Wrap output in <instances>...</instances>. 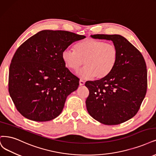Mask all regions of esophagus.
Listing matches in <instances>:
<instances>
[{"mask_svg":"<svg viewBox=\"0 0 156 156\" xmlns=\"http://www.w3.org/2000/svg\"><path fill=\"white\" fill-rule=\"evenodd\" d=\"M84 83H85V81H84L83 80H81V79H80V80H79V85H80V86L84 85Z\"/></svg>","mask_w":156,"mask_h":156,"instance_id":"obj_1","label":"esophagus"}]
</instances>
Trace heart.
Instances as JSON below:
<instances>
[{
  "mask_svg": "<svg viewBox=\"0 0 156 156\" xmlns=\"http://www.w3.org/2000/svg\"><path fill=\"white\" fill-rule=\"evenodd\" d=\"M61 56L66 67L72 71L84 64L85 66L77 72L79 77L102 79L108 76L115 66L118 52L114 44L87 38L77 42L75 50H64Z\"/></svg>",
  "mask_w": 156,
  "mask_h": 156,
  "instance_id": "heart-1",
  "label": "heart"
}]
</instances>
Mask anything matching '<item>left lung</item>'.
I'll return each mask as SVG.
<instances>
[{
    "instance_id": "8db88e82",
    "label": "left lung",
    "mask_w": 156,
    "mask_h": 156,
    "mask_svg": "<svg viewBox=\"0 0 156 156\" xmlns=\"http://www.w3.org/2000/svg\"><path fill=\"white\" fill-rule=\"evenodd\" d=\"M92 38L110 40L117 49V59L108 76L87 81L86 105L94 119L106 125H116L135 116L147 90V70L141 53L120 35L97 34Z\"/></svg>"
}]
</instances>
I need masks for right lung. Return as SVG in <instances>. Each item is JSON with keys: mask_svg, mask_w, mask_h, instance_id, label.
<instances>
[{"mask_svg": "<svg viewBox=\"0 0 156 156\" xmlns=\"http://www.w3.org/2000/svg\"><path fill=\"white\" fill-rule=\"evenodd\" d=\"M70 31L42 30L15 51L9 69L8 90L20 114L30 120L48 121L59 115L79 79L66 68L62 52L85 38Z\"/></svg>", "mask_w": 156, "mask_h": 156, "instance_id": "right-lung-1", "label": "right lung"}]
</instances>
